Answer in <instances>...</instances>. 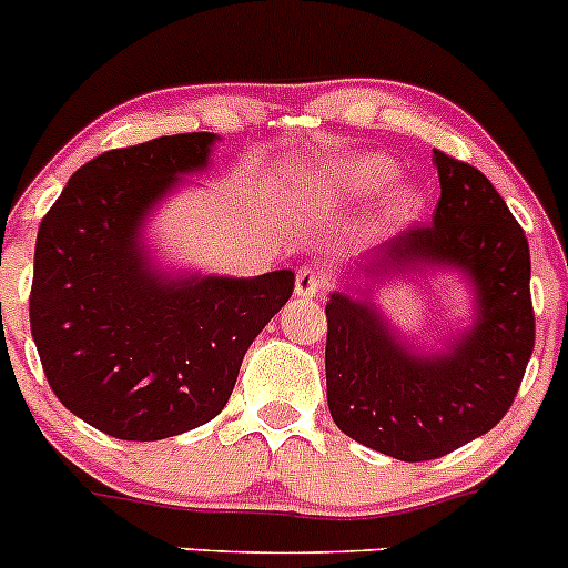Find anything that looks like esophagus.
Wrapping results in <instances>:
<instances>
[{
    "instance_id": "34e87169",
    "label": "esophagus",
    "mask_w": 568,
    "mask_h": 568,
    "mask_svg": "<svg viewBox=\"0 0 568 568\" xmlns=\"http://www.w3.org/2000/svg\"><path fill=\"white\" fill-rule=\"evenodd\" d=\"M321 288H324V274L316 272V268L302 266L300 272H296V285H294L296 296H302V300H313Z\"/></svg>"
}]
</instances>
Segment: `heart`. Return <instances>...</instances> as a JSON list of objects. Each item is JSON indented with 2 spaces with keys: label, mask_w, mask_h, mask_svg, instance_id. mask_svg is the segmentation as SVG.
<instances>
[{
  "label": "heart",
  "mask_w": 568,
  "mask_h": 568,
  "mask_svg": "<svg viewBox=\"0 0 568 568\" xmlns=\"http://www.w3.org/2000/svg\"><path fill=\"white\" fill-rule=\"evenodd\" d=\"M395 178V164L385 156H365L348 173V186L357 192H379Z\"/></svg>",
  "instance_id": "obj_1"
}]
</instances>
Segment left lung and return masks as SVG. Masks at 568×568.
I'll list each match as a JSON object with an SVG mask.
<instances>
[{"label":"left lung","instance_id":"8db88e82","mask_svg":"<svg viewBox=\"0 0 568 568\" xmlns=\"http://www.w3.org/2000/svg\"><path fill=\"white\" fill-rule=\"evenodd\" d=\"M439 203L428 225L379 244L376 266L448 263L473 277L478 321L454 352L412 357L374 307L326 302V400L343 434L400 462H428L495 428L536 343L530 247L480 170L434 148Z\"/></svg>","mask_w":568,"mask_h":568}]
</instances>
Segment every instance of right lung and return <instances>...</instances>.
Wrapping results in <instances>:
<instances>
[{
    "mask_svg": "<svg viewBox=\"0 0 568 568\" xmlns=\"http://www.w3.org/2000/svg\"><path fill=\"white\" fill-rule=\"evenodd\" d=\"M209 131L90 159L38 227L30 326L62 406L114 439L153 443L225 409L257 332L294 294L288 268L170 280L148 266V209L205 168Z\"/></svg>",
    "mask_w": 568,
    "mask_h": 568,
    "instance_id": "right-lung-1",
    "label": "right lung"
}]
</instances>
